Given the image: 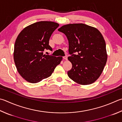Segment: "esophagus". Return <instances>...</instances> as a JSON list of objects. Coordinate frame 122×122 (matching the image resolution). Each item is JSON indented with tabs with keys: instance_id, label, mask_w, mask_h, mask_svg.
I'll return each mask as SVG.
<instances>
[{
	"instance_id": "1",
	"label": "esophagus",
	"mask_w": 122,
	"mask_h": 122,
	"mask_svg": "<svg viewBox=\"0 0 122 122\" xmlns=\"http://www.w3.org/2000/svg\"><path fill=\"white\" fill-rule=\"evenodd\" d=\"M63 59L64 60H67L68 57H67V56H63Z\"/></svg>"
}]
</instances>
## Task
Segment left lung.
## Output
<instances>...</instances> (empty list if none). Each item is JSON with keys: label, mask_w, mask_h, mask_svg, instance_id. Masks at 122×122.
<instances>
[{"label": "left lung", "mask_w": 122, "mask_h": 122, "mask_svg": "<svg viewBox=\"0 0 122 122\" xmlns=\"http://www.w3.org/2000/svg\"><path fill=\"white\" fill-rule=\"evenodd\" d=\"M58 31L63 32L69 42L68 59L72 68L68 71L69 78L79 85L95 82L102 72L107 62L106 43L97 28L83 23L64 25ZM77 52L76 55L73 54Z\"/></svg>", "instance_id": "obj_1"}]
</instances>
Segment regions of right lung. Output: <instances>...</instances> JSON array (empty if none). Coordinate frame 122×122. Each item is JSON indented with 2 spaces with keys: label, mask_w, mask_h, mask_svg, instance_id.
I'll return each instance as SVG.
<instances>
[{
  "label": "right lung",
  "mask_w": 122,
  "mask_h": 122,
  "mask_svg": "<svg viewBox=\"0 0 122 122\" xmlns=\"http://www.w3.org/2000/svg\"><path fill=\"white\" fill-rule=\"evenodd\" d=\"M59 24L40 21L26 26L17 37L13 57L21 77L31 83H37L51 76L60 63L62 56L43 54L45 49L52 51L49 39Z\"/></svg>",
  "instance_id": "right-lung-1"
}]
</instances>
